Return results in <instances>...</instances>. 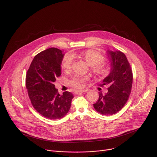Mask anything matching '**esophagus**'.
<instances>
[{
    "label": "esophagus",
    "mask_w": 157,
    "mask_h": 157,
    "mask_svg": "<svg viewBox=\"0 0 157 157\" xmlns=\"http://www.w3.org/2000/svg\"><path fill=\"white\" fill-rule=\"evenodd\" d=\"M88 89H84V90H81V91H76L75 92V94H79V93H85L88 91Z\"/></svg>",
    "instance_id": "obj_1"
}]
</instances>
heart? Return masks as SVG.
<instances>
[{"mask_svg": "<svg viewBox=\"0 0 157 157\" xmlns=\"http://www.w3.org/2000/svg\"><path fill=\"white\" fill-rule=\"evenodd\" d=\"M75 53L66 54L62 61L61 66V68L65 71H69L71 68L74 61ZM81 56L86 60L87 64L91 66V70L93 73L98 76H105L110 71L109 65L102 63L104 56L99 52L94 50H87L82 52ZM87 80L86 76L75 75L70 81V84L77 89H81L84 87V82Z\"/></svg>", "mask_w": 157, "mask_h": 157, "instance_id": "1", "label": "heart"}]
</instances>
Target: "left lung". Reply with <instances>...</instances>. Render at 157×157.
<instances>
[{
	"mask_svg": "<svg viewBox=\"0 0 157 157\" xmlns=\"http://www.w3.org/2000/svg\"><path fill=\"white\" fill-rule=\"evenodd\" d=\"M110 71L101 86L107 85L108 92L99 93L97 102L93 104L97 112L102 115H113L126 104L131 93L133 74L125 55L120 51H107Z\"/></svg>",
	"mask_w": 157,
	"mask_h": 157,
	"instance_id": "1",
	"label": "left lung"
}]
</instances>
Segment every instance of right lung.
I'll return each mask as SVG.
<instances>
[{
	"label": "right lung",
	"mask_w": 157,
	"mask_h": 157,
	"mask_svg": "<svg viewBox=\"0 0 157 157\" xmlns=\"http://www.w3.org/2000/svg\"><path fill=\"white\" fill-rule=\"evenodd\" d=\"M64 55L56 48L39 53L34 57L26 75V87L33 107L43 117L53 120L67 114L74 98L68 91L60 95L54 84L61 75Z\"/></svg>",
	"instance_id": "right-lung-1"
}]
</instances>
